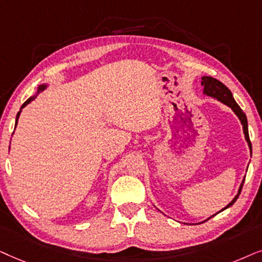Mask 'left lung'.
<instances>
[{"instance_id":"obj_1","label":"left lung","mask_w":262,"mask_h":262,"mask_svg":"<svg viewBox=\"0 0 262 262\" xmlns=\"http://www.w3.org/2000/svg\"><path fill=\"white\" fill-rule=\"evenodd\" d=\"M201 85L204 87V95H206L208 97H212V98H215L219 102H222L223 104H225V105L230 106L232 109L233 113L237 115V117L239 118L241 123L243 125V133H245V137H246V140L248 142V146H249V149H250V155H252V142L249 140V133H248V121H247V116L246 114L243 113L242 109L238 106V104L236 103V100L233 99V96L231 93V91H230L228 87H226L224 83L219 81V80L212 78V76H202L201 78ZM243 183H245V180L242 181V183H241L239 186V189H238V193L235 198L232 199V201L230 202L228 206H225L223 208L222 211L226 210V208H229L230 206H232L233 204H235V201L237 200V198L241 194V190H242V187H243ZM221 211V212H222ZM215 215V214H213ZM213 215H211L210 218L213 217ZM210 218H207L206 221H208ZM205 221V222H206ZM205 222H201V223H205Z\"/></svg>"}]
</instances>
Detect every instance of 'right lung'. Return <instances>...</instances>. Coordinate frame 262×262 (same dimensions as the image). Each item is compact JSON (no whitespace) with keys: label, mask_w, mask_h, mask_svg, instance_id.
Instances as JSON below:
<instances>
[{"label":"right lung","mask_w":262,"mask_h":262,"mask_svg":"<svg viewBox=\"0 0 262 262\" xmlns=\"http://www.w3.org/2000/svg\"><path fill=\"white\" fill-rule=\"evenodd\" d=\"M45 89H47V85H40L39 87H38V91H37V93H36V95H34V96H32V97H30V98H29V99H27L25 103H24V104H23V106H21V107H20V111H19V113H17V115H16V120H15V127H16V124H17V120H19V116H20V114H21V110L24 109V107H25V106L27 105V104H30L31 102H32V100H33L34 98H36V97H37V95H38V93H39V92H41V91H44Z\"/></svg>","instance_id":"add662e5"}]
</instances>
